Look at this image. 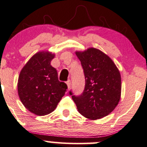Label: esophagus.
<instances>
[{"instance_id":"34e87169","label":"esophagus","mask_w":147,"mask_h":147,"mask_svg":"<svg viewBox=\"0 0 147 147\" xmlns=\"http://www.w3.org/2000/svg\"><path fill=\"white\" fill-rule=\"evenodd\" d=\"M66 84H67L68 86V88H71V81L70 80H68L67 81H66Z\"/></svg>"}]
</instances>
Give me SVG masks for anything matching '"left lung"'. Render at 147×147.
<instances>
[{"mask_svg":"<svg viewBox=\"0 0 147 147\" xmlns=\"http://www.w3.org/2000/svg\"><path fill=\"white\" fill-rule=\"evenodd\" d=\"M84 69L85 88L79 96L70 94L78 112L91 120L109 115L121 98V80L119 71L107 55L89 48L76 52Z\"/></svg>","mask_w":147,"mask_h":147,"instance_id":"left-lung-1","label":"left lung"}]
</instances>
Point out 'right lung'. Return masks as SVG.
<instances>
[{
    "mask_svg": "<svg viewBox=\"0 0 147 147\" xmlns=\"http://www.w3.org/2000/svg\"><path fill=\"white\" fill-rule=\"evenodd\" d=\"M54 56L49 51L38 52L26 63L18 77L20 99L36 115H47L54 111L68 88L59 81L57 71L51 65Z\"/></svg>",
    "mask_w": 147,
    "mask_h": 147,
    "instance_id": "obj_1",
    "label": "right lung"
}]
</instances>
